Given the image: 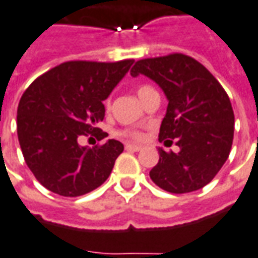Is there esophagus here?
<instances>
[{
  "instance_id": "1",
  "label": "esophagus",
  "mask_w": 258,
  "mask_h": 258,
  "mask_svg": "<svg viewBox=\"0 0 258 258\" xmlns=\"http://www.w3.org/2000/svg\"><path fill=\"white\" fill-rule=\"evenodd\" d=\"M125 149L129 150V152H139V150H142V146H139V145H132V143H126Z\"/></svg>"
}]
</instances>
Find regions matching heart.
<instances>
[{"instance_id": "b5f03b06", "label": "heart", "mask_w": 258, "mask_h": 258, "mask_svg": "<svg viewBox=\"0 0 258 258\" xmlns=\"http://www.w3.org/2000/svg\"><path fill=\"white\" fill-rule=\"evenodd\" d=\"M153 91H156V90L153 88L152 85H149V84H140L138 85V88H136V92H138V95H139V98L142 99V101H145V98H146L147 95ZM105 105L109 106V99L106 101ZM119 135H120V136H125V138H129V139H132V140L143 139V133L140 132L139 129H133V127L122 129V131H119Z\"/></svg>"}]
</instances>
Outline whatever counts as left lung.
<instances>
[{
  "mask_svg": "<svg viewBox=\"0 0 258 258\" xmlns=\"http://www.w3.org/2000/svg\"><path fill=\"white\" fill-rule=\"evenodd\" d=\"M131 74L152 78L164 91L168 105L159 140L180 147L178 153L159 149V163L150 170L153 182L171 194L209 184L233 142V109L223 87L200 61L182 53L139 60Z\"/></svg>",
  "mask_w": 258,
  "mask_h": 258,
  "instance_id": "1",
  "label": "left lung"
}]
</instances>
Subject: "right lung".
Segmentation results:
<instances>
[{
    "instance_id": "right-lung-1",
    "label": "right lung",
    "mask_w": 258,
    "mask_h": 258,
    "mask_svg": "<svg viewBox=\"0 0 258 258\" xmlns=\"http://www.w3.org/2000/svg\"><path fill=\"white\" fill-rule=\"evenodd\" d=\"M132 58L115 63L66 61L32 83L18 105V140L36 180L63 197L94 191L109 177L123 145L80 146L81 136H108L97 123L105 116L104 101L125 77Z\"/></svg>"
}]
</instances>
